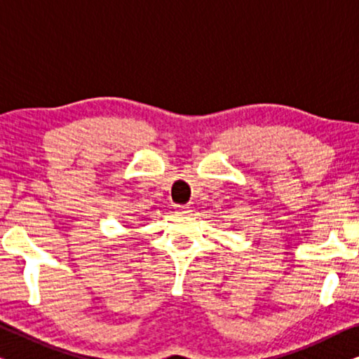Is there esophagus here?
<instances>
[{
	"label": "esophagus",
	"mask_w": 359,
	"mask_h": 359,
	"mask_svg": "<svg viewBox=\"0 0 359 359\" xmlns=\"http://www.w3.org/2000/svg\"><path fill=\"white\" fill-rule=\"evenodd\" d=\"M176 214H181V215H188L191 212V208L189 205H176Z\"/></svg>",
	"instance_id": "obj_1"
}]
</instances>
